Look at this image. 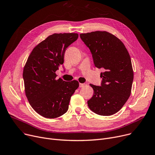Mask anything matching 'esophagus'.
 I'll list each match as a JSON object with an SVG mask.
<instances>
[{
	"instance_id": "esophagus-1",
	"label": "esophagus",
	"mask_w": 155,
	"mask_h": 155,
	"mask_svg": "<svg viewBox=\"0 0 155 155\" xmlns=\"http://www.w3.org/2000/svg\"><path fill=\"white\" fill-rule=\"evenodd\" d=\"M86 85H87V84H81V83H80V84H79V87H80V88L84 87H85Z\"/></svg>"
}]
</instances>
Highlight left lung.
Segmentation results:
<instances>
[{
	"label": "left lung",
	"mask_w": 155,
	"mask_h": 155,
	"mask_svg": "<svg viewBox=\"0 0 155 155\" xmlns=\"http://www.w3.org/2000/svg\"><path fill=\"white\" fill-rule=\"evenodd\" d=\"M90 48L95 66L103 68L101 86L92 84L94 95L87 101L89 108L98 115L117 113L130 96L133 70L128 51L121 41L106 31L80 34Z\"/></svg>",
	"instance_id": "obj_1"
}]
</instances>
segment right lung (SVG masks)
Instances as JSON below:
<instances>
[{"label": "right lung", "instance_id": "add662e5", "mask_svg": "<svg viewBox=\"0 0 155 155\" xmlns=\"http://www.w3.org/2000/svg\"><path fill=\"white\" fill-rule=\"evenodd\" d=\"M77 33L54 34L32 50L23 71L25 95L41 116L57 118L65 113L71 95L78 88L77 80L56 79L55 71L64 64L67 48L78 38Z\"/></svg>", "mask_w": 155, "mask_h": 155}]
</instances>
